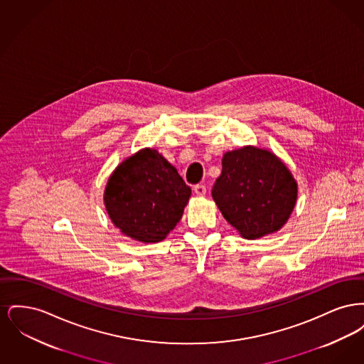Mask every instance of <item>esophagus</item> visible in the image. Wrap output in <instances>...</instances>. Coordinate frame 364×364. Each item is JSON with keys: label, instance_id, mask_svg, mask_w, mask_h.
<instances>
[{"label": "esophagus", "instance_id": "1", "mask_svg": "<svg viewBox=\"0 0 364 364\" xmlns=\"http://www.w3.org/2000/svg\"><path fill=\"white\" fill-rule=\"evenodd\" d=\"M193 192H195L198 196H203V195L206 193V186H203V184H196V186L193 187Z\"/></svg>", "mask_w": 364, "mask_h": 364}]
</instances>
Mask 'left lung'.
Listing matches in <instances>:
<instances>
[{
    "instance_id": "obj_1",
    "label": "left lung",
    "mask_w": 364,
    "mask_h": 364,
    "mask_svg": "<svg viewBox=\"0 0 364 364\" xmlns=\"http://www.w3.org/2000/svg\"><path fill=\"white\" fill-rule=\"evenodd\" d=\"M211 195L226 221L252 240L285 225L296 205L297 184L273 153L245 146L223 156V172Z\"/></svg>"
}]
</instances>
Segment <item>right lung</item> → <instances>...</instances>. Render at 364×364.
<instances>
[{
  "label": "right lung",
  "mask_w": 364,
  "mask_h": 364,
  "mask_svg": "<svg viewBox=\"0 0 364 364\" xmlns=\"http://www.w3.org/2000/svg\"><path fill=\"white\" fill-rule=\"evenodd\" d=\"M191 188L164 156L143 149L114 169L105 208L114 226L134 240L158 242L181 220Z\"/></svg>",
  "instance_id": "add662e5"
}]
</instances>
